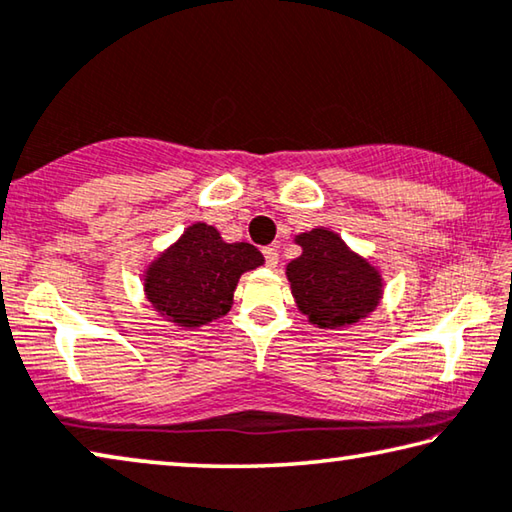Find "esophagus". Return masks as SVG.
<instances>
[{"mask_svg": "<svg viewBox=\"0 0 512 512\" xmlns=\"http://www.w3.org/2000/svg\"><path fill=\"white\" fill-rule=\"evenodd\" d=\"M264 259H266V266H271V269H275V266H278V262H280L278 248H275V246L264 248Z\"/></svg>", "mask_w": 512, "mask_h": 512, "instance_id": "1", "label": "esophagus"}]
</instances>
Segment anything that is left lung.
I'll use <instances>...</instances> for the list:
<instances>
[{"mask_svg": "<svg viewBox=\"0 0 512 512\" xmlns=\"http://www.w3.org/2000/svg\"><path fill=\"white\" fill-rule=\"evenodd\" d=\"M296 243L303 255L287 264V280L298 310L310 323L339 330L376 310L383 296V278L339 234L328 227H314L298 234Z\"/></svg>", "mask_w": 512, "mask_h": 512, "instance_id": "1", "label": "left lung"}]
</instances>
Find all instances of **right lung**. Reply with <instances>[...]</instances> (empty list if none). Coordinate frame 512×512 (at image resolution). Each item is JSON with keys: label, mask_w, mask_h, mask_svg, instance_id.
I'll return each mask as SVG.
<instances>
[{"label": "right lung", "mask_w": 512, "mask_h": 512, "mask_svg": "<svg viewBox=\"0 0 512 512\" xmlns=\"http://www.w3.org/2000/svg\"><path fill=\"white\" fill-rule=\"evenodd\" d=\"M264 264L253 243H225L216 227L193 223L145 269V296L166 321L200 328L232 307L239 278Z\"/></svg>", "instance_id": "right-lung-1"}]
</instances>
